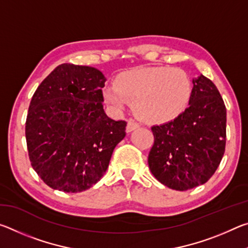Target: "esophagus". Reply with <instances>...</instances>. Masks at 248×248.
<instances>
[{"mask_svg": "<svg viewBox=\"0 0 248 248\" xmlns=\"http://www.w3.org/2000/svg\"><path fill=\"white\" fill-rule=\"evenodd\" d=\"M138 128H139V124L136 123V121H133V120H130L127 124V132H131V131H133V130H136Z\"/></svg>", "mask_w": 248, "mask_h": 248, "instance_id": "esophagus-1", "label": "esophagus"}]
</instances>
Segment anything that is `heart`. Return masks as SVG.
<instances>
[{"label": "heart", "mask_w": 248, "mask_h": 248, "mask_svg": "<svg viewBox=\"0 0 248 248\" xmlns=\"http://www.w3.org/2000/svg\"><path fill=\"white\" fill-rule=\"evenodd\" d=\"M194 84L184 70L169 66H149L119 75L116 85H106L103 94L117 110L128 103L141 120L165 124L177 118L189 106Z\"/></svg>", "instance_id": "heart-1"}]
</instances>
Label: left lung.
Listing matches in <instances>:
<instances>
[{
	"mask_svg": "<svg viewBox=\"0 0 248 248\" xmlns=\"http://www.w3.org/2000/svg\"><path fill=\"white\" fill-rule=\"evenodd\" d=\"M188 108L177 118L153 125L148 163L159 183L184 191L207 183L223 157L226 108L217 86L201 74L192 79Z\"/></svg>",
	"mask_w": 248,
	"mask_h": 248,
	"instance_id": "1",
	"label": "left lung"
}]
</instances>
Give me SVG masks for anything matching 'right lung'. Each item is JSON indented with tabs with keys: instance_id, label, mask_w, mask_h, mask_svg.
Instances as JSON below:
<instances>
[{
	"instance_id": "right-lung-1",
	"label": "right lung",
	"mask_w": 248,
	"mask_h": 248,
	"mask_svg": "<svg viewBox=\"0 0 248 248\" xmlns=\"http://www.w3.org/2000/svg\"><path fill=\"white\" fill-rule=\"evenodd\" d=\"M106 78L92 66L58 65L33 94L26 119L32 169L52 189L81 192L103 177L125 137L124 120L105 114Z\"/></svg>"
}]
</instances>
